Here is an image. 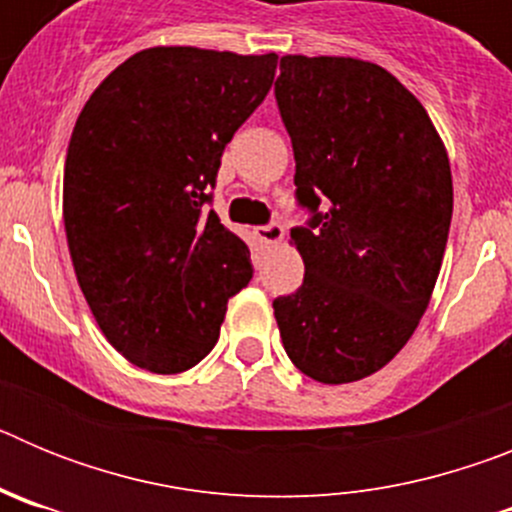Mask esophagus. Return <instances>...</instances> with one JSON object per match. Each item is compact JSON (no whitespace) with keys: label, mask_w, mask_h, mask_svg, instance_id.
<instances>
[{"label":"esophagus","mask_w":512,"mask_h":512,"mask_svg":"<svg viewBox=\"0 0 512 512\" xmlns=\"http://www.w3.org/2000/svg\"><path fill=\"white\" fill-rule=\"evenodd\" d=\"M256 238H259L264 246H277V243L284 238V228L279 223L261 225V228H256Z\"/></svg>","instance_id":"1"}]
</instances>
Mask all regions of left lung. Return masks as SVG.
<instances>
[{"label": "left lung", "mask_w": 512, "mask_h": 512, "mask_svg": "<svg viewBox=\"0 0 512 512\" xmlns=\"http://www.w3.org/2000/svg\"><path fill=\"white\" fill-rule=\"evenodd\" d=\"M279 69L297 200L312 217L289 233L305 282L274 300V318L302 374L359 382L395 359L431 302L454 210L449 153L377 63L282 56Z\"/></svg>", "instance_id": "left-lung-1"}]
</instances>
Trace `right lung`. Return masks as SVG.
I'll list each match as a JSON object with an SVG mask.
<instances>
[{
    "label": "right lung",
    "mask_w": 512,
    "mask_h": 512,
    "mask_svg": "<svg viewBox=\"0 0 512 512\" xmlns=\"http://www.w3.org/2000/svg\"><path fill=\"white\" fill-rule=\"evenodd\" d=\"M274 74L277 53L156 45L120 63L76 120L63 169L71 264L104 338L146 372L200 364L251 282V251L205 202Z\"/></svg>",
    "instance_id": "obj_1"
}]
</instances>
